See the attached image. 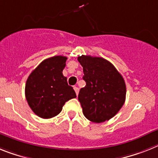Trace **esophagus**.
Returning <instances> with one entry per match:
<instances>
[{"label": "esophagus", "instance_id": "1", "mask_svg": "<svg viewBox=\"0 0 158 158\" xmlns=\"http://www.w3.org/2000/svg\"><path fill=\"white\" fill-rule=\"evenodd\" d=\"M74 90H75L76 95H78V94H79V87H77V86H74Z\"/></svg>", "mask_w": 158, "mask_h": 158}]
</instances>
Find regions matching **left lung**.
<instances>
[{
    "mask_svg": "<svg viewBox=\"0 0 158 158\" xmlns=\"http://www.w3.org/2000/svg\"><path fill=\"white\" fill-rule=\"evenodd\" d=\"M86 86L80 89L79 101L90 121L102 123L113 117L124 105L126 85L122 75L109 61L99 57L82 55Z\"/></svg>",
    "mask_w": 158,
    "mask_h": 158,
    "instance_id": "obj_1",
    "label": "left lung"
}]
</instances>
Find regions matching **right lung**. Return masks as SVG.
<instances>
[{"instance_id":"obj_1","label":"right lung","mask_w":158,"mask_h":158,"mask_svg":"<svg viewBox=\"0 0 158 158\" xmlns=\"http://www.w3.org/2000/svg\"><path fill=\"white\" fill-rule=\"evenodd\" d=\"M67 58L54 56L43 60L29 75L25 94L28 104L39 117L49 119L59 114L69 99L76 97L63 71Z\"/></svg>"}]
</instances>
